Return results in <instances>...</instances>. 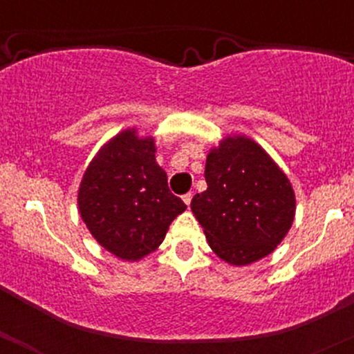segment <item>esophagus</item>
Returning <instances> with one entry per match:
<instances>
[{"label": "esophagus", "instance_id": "1", "mask_svg": "<svg viewBox=\"0 0 354 354\" xmlns=\"http://www.w3.org/2000/svg\"><path fill=\"white\" fill-rule=\"evenodd\" d=\"M191 200H193V194H191V193H186V194H183V201H185V205H186V206H189Z\"/></svg>", "mask_w": 354, "mask_h": 354}]
</instances>
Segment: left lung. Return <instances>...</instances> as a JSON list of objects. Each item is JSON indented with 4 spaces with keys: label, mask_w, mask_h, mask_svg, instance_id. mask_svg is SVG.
Listing matches in <instances>:
<instances>
[{
    "label": "left lung",
    "mask_w": 354,
    "mask_h": 354,
    "mask_svg": "<svg viewBox=\"0 0 354 354\" xmlns=\"http://www.w3.org/2000/svg\"><path fill=\"white\" fill-rule=\"evenodd\" d=\"M208 188L194 194L191 211L213 253L246 266L273 253L291 230L296 196L291 181L261 145L228 135L206 156Z\"/></svg>",
    "instance_id": "left-lung-1"
}]
</instances>
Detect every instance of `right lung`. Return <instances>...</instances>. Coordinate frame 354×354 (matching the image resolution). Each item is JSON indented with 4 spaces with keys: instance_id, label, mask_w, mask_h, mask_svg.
Wrapping results in <instances>:
<instances>
[{
    "instance_id": "1",
    "label": "right lung",
    "mask_w": 354,
    "mask_h": 354,
    "mask_svg": "<svg viewBox=\"0 0 354 354\" xmlns=\"http://www.w3.org/2000/svg\"><path fill=\"white\" fill-rule=\"evenodd\" d=\"M156 141L136 126L108 140L84 169L78 211L91 236L124 261L158 250L186 205L168 188L156 163Z\"/></svg>"
}]
</instances>
